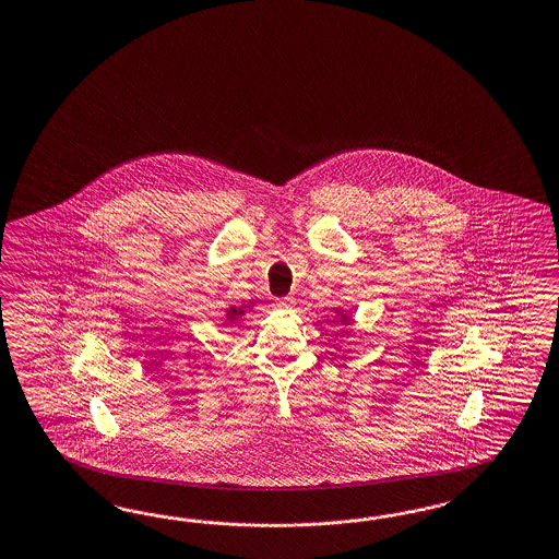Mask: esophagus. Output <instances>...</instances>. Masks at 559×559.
<instances>
[{
    "mask_svg": "<svg viewBox=\"0 0 559 559\" xmlns=\"http://www.w3.org/2000/svg\"><path fill=\"white\" fill-rule=\"evenodd\" d=\"M273 306H275L277 310H292V308L296 306V300H294V298H289V296H287V298H277Z\"/></svg>",
    "mask_w": 559,
    "mask_h": 559,
    "instance_id": "obj_1",
    "label": "esophagus"
}]
</instances>
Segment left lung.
Wrapping results in <instances>:
<instances>
[{
	"label": "left lung",
	"mask_w": 559,
	"mask_h": 559,
	"mask_svg": "<svg viewBox=\"0 0 559 559\" xmlns=\"http://www.w3.org/2000/svg\"><path fill=\"white\" fill-rule=\"evenodd\" d=\"M334 314H336V318L341 320V324H344V326L353 324V316L348 314L343 308H334Z\"/></svg>",
	"instance_id": "1"
}]
</instances>
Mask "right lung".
Returning <instances> with one entry per match:
<instances>
[{"label": "right lung", "mask_w": 559, "mask_h": 559, "mask_svg": "<svg viewBox=\"0 0 559 559\" xmlns=\"http://www.w3.org/2000/svg\"><path fill=\"white\" fill-rule=\"evenodd\" d=\"M255 308V301H249V304H243V306H229L227 310H225V318H227V322L233 324V322H237L239 318H243L245 312H251Z\"/></svg>", "instance_id": "add662e5"}]
</instances>
